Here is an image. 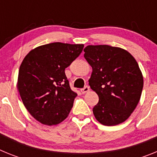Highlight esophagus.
<instances>
[{"label": "esophagus", "mask_w": 157, "mask_h": 157, "mask_svg": "<svg viewBox=\"0 0 157 157\" xmlns=\"http://www.w3.org/2000/svg\"><path fill=\"white\" fill-rule=\"evenodd\" d=\"M89 91H90V87L87 86L84 87V88L81 89V92L82 93V94H86V93L89 92Z\"/></svg>", "instance_id": "34e87169"}]
</instances>
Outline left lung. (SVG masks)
Returning <instances> with one entry per match:
<instances>
[{"instance_id": "1", "label": "left lung", "mask_w": 157, "mask_h": 157, "mask_svg": "<svg viewBox=\"0 0 157 157\" xmlns=\"http://www.w3.org/2000/svg\"><path fill=\"white\" fill-rule=\"evenodd\" d=\"M84 57L92 67L89 85L99 97L93 109L96 120L105 126L123 123L138 105L143 76L134 56L123 48L88 45Z\"/></svg>"}]
</instances>
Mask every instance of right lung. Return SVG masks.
<instances>
[{
	"mask_svg": "<svg viewBox=\"0 0 157 157\" xmlns=\"http://www.w3.org/2000/svg\"><path fill=\"white\" fill-rule=\"evenodd\" d=\"M82 44L53 42L32 49L22 62L17 88L26 109L42 124L56 125L68 116L77 94L65 68L79 56Z\"/></svg>",
	"mask_w": 157,
	"mask_h": 157,
	"instance_id": "right-lung-1",
	"label": "right lung"
}]
</instances>
